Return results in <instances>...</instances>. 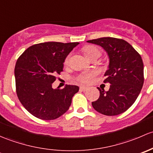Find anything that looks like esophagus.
I'll return each mask as SVG.
<instances>
[{
  "label": "esophagus",
  "instance_id": "esophagus-1",
  "mask_svg": "<svg viewBox=\"0 0 153 153\" xmlns=\"http://www.w3.org/2000/svg\"><path fill=\"white\" fill-rule=\"evenodd\" d=\"M88 88L87 87H84V86H81V87L79 88V90L81 91H87Z\"/></svg>",
  "mask_w": 153,
  "mask_h": 153
}]
</instances>
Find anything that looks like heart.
<instances>
[{
    "mask_svg": "<svg viewBox=\"0 0 153 153\" xmlns=\"http://www.w3.org/2000/svg\"><path fill=\"white\" fill-rule=\"evenodd\" d=\"M82 51L84 52L85 55L90 59L91 56H93L94 55L97 54H100V51L97 47L94 46V45H86L85 46L84 48H82ZM68 59H69V56H68L67 58L65 59V63L68 64ZM97 74L95 71H92V72H89V73H83L82 74L79 75V76L77 77V79L78 81H79L80 82L84 83V84H88V83H90L93 79V77H94L95 75Z\"/></svg>",
    "mask_w": 153,
    "mask_h": 153,
    "instance_id": "b5f03b06",
    "label": "heart"
}]
</instances>
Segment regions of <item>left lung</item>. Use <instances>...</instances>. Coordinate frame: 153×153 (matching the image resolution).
Returning a JSON list of instances; mask_svg holds the SVG:
<instances>
[{
	"label": "left lung",
	"mask_w": 153,
	"mask_h": 153,
	"mask_svg": "<svg viewBox=\"0 0 153 153\" xmlns=\"http://www.w3.org/2000/svg\"><path fill=\"white\" fill-rule=\"evenodd\" d=\"M88 42L102 46L109 57L104 82L111 84L108 91L100 90V98L92 102L94 109L106 116H116L133 105L144 84V64L141 55L122 39L101 37Z\"/></svg>",
	"instance_id": "1"
}]
</instances>
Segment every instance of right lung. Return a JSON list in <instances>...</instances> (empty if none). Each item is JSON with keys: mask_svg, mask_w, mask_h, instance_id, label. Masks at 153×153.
<instances>
[{"mask_svg": "<svg viewBox=\"0 0 153 153\" xmlns=\"http://www.w3.org/2000/svg\"><path fill=\"white\" fill-rule=\"evenodd\" d=\"M79 42H46L35 44L24 51L16 62L15 85L23 106L42 120L59 118L69 109L72 97L78 92L76 85H66L53 89L56 75L63 70L69 53Z\"/></svg>", "mask_w": 153, "mask_h": 153, "instance_id": "obj_1", "label": "right lung"}]
</instances>
